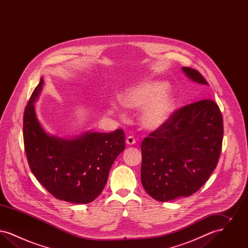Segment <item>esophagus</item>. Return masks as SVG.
Wrapping results in <instances>:
<instances>
[{
    "label": "esophagus",
    "instance_id": "obj_1",
    "mask_svg": "<svg viewBox=\"0 0 248 248\" xmlns=\"http://www.w3.org/2000/svg\"><path fill=\"white\" fill-rule=\"evenodd\" d=\"M136 143V140H135V138L133 137V136H129V137H127V139H126V144L127 145H134Z\"/></svg>",
    "mask_w": 248,
    "mask_h": 248
}]
</instances>
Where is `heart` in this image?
I'll list each match as a JSON object with an SVG mask.
<instances>
[{"label":"heart","instance_id":"1","mask_svg":"<svg viewBox=\"0 0 248 248\" xmlns=\"http://www.w3.org/2000/svg\"><path fill=\"white\" fill-rule=\"evenodd\" d=\"M168 84L162 81L139 83L120 95V102L129 108H141L140 123L147 130L160 129L169 121L176 99L166 93Z\"/></svg>","mask_w":248,"mask_h":248}]
</instances>
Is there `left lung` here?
I'll return each mask as SVG.
<instances>
[{
  "mask_svg": "<svg viewBox=\"0 0 248 248\" xmlns=\"http://www.w3.org/2000/svg\"><path fill=\"white\" fill-rule=\"evenodd\" d=\"M192 82L208 83L199 71L183 67ZM223 118L212 99L182 107L141 143V182L155 200L188 197L209 179L222 147Z\"/></svg>",
  "mask_w": 248,
  "mask_h": 248,
  "instance_id": "obj_1",
  "label": "left lung"
}]
</instances>
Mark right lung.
I'll return each instance as SVG.
<instances>
[{
	"label": "right lung",
	"mask_w": 248,
	"mask_h": 248,
	"mask_svg": "<svg viewBox=\"0 0 248 248\" xmlns=\"http://www.w3.org/2000/svg\"><path fill=\"white\" fill-rule=\"evenodd\" d=\"M43 84L41 78L24 111V147L30 168L57 199L91 202L104 189L111 165L125 149L124 132H85L74 139L49 135L34 108Z\"/></svg>",
	"instance_id": "1"
}]
</instances>
